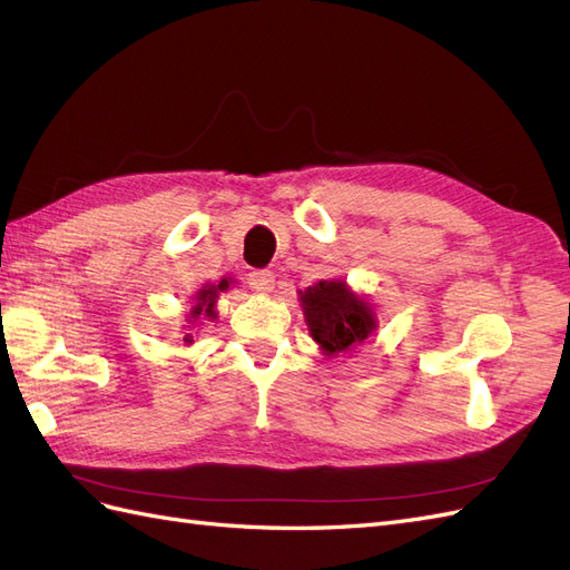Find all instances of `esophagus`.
Segmentation results:
<instances>
[{"instance_id":"1","label":"esophagus","mask_w":570,"mask_h":570,"mask_svg":"<svg viewBox=\"0 0 570 570\" xmlns=\"http://www.w3.org/2000/svg\"><path fill=\"white\" fill-rule=\"evenodd\" d=\"M247 283L254 292H262V295H266V292L273 289L275 278L271 271H252V273H247Z\"/></svg>"}]
</instances>
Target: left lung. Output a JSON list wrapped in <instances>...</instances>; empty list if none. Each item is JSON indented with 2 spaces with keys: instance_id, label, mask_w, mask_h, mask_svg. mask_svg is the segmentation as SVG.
Listing matches in <instances>:
<instances>
[{
  "instance_id": "1",
  "label": "left lung",
  "mask_w": 570,
  "mask_h": 570,
  "mask_svg": "<svg viewBox=\"0 0 570 570\" xmlns=\"http://www.w3.org/2000/svg\"><path fill=\"white\" fill-rule=\"evenodd\" d=\"M299 302L308 333L327 356L352 352L375 331L373 306L354 295L344 281H321L306 287L299 292Z\"/></svg>"
}]
</instances>
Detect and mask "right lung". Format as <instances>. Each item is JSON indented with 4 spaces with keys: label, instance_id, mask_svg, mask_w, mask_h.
Instances as JSON below:
<instances>
[{
    "label": "right lung",
    "instance_id": "right-lung-1",
    "mask_svg": "<svg viewBox=\"0 0 570 570\" xmlns=\"http://www.w3.org/2000/svg\"><path fill=\"white\" fill-rule=\"evenodd\" d=\"M233 281H228V278H223L218 285H204L197 295H195V306H193V318L197 321L202 314L206 316V318H214L216 316V312H214V306H216V299H218V292H223V289H228V285H230ZM183 342H193V335H185L183 337Z\"/></svg>",
    "mask_w": 570,
    "mask_h": 570
}]
</instances>
